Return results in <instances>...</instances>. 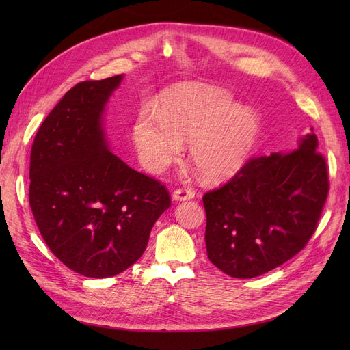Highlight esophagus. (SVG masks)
Returning <instances> with one entry per match:
<instances>
[{
  "mask_svg": "<svg viewBox=\"0 0 350 350\" xmlns=\"http://www.w3.org/2000/svg\"><path fill=\"white\" fill-rule=\"evenodd\" d=\"M194 197V191L191 188H179V189H175L174 194H172V198L175 201H185V200H191Z\"/></svg>",
  "mask_w": 350,
  "mask_h": 350,
  "instance_id": "obj_1",
  "label": "esophagus"
}]
</instances>
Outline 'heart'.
Returning a JSON list of instances; mask_svg holds the SVG:
<instances>
[{
    "label": "heart",
    "instance_id": "b5f03b06",
    "mask_svg": "<svg viewBox=\"0 0 350 350\" xmlns=\"http://www.w3.org/2000/svg\"><path fill=\"white\" fill-rule=\"evenodd\" d=\"M260 134V120L238 107L224 89L183 83L169 89L157 111L143 109L134 122L133 140L143 165L162 171L189 144V161L204 183H221L247 162Z\"/></svg>",
    "mask_w": 350,
    "mask_h": 350
}]
</instances>
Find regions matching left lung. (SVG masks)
Returning a JSON list of instances; mask_svg holds the SVG:
<instances>
[{"instance_id":"8db88e82","label":"left lung","mask_w":350,"mask_h":350,"mask_svg":"<svg viewBox=\"0 0 350 350\" xmlns=\"http://www.w3.org/2000/svg\"><path fill=\"white\" fill-rule=\"evenodd\" d=\"M314 133L296 150L250 159L228 184L204 194L206 248L237 279L261 276L296 256L317 229L328 194Z\"/></svg>"}]
</instances>
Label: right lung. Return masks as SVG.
Masks as SVG:
<instances>
[{
	"instance_id": "1",
	"label": "right lung",
	"mask_w": 350,
	"mask_h": 350,
	"mask_svg": "<svg viewBox=\"0 0 350 350\" xmlns=\"http://www.w3.org/2000/svg\"><path fill=\"white\" fill-rule=\"evenodd\" d=\"M122 79L70 89L39 126L30 153L29 203L42 238L68 269L94 279L133 266L171 206L165 185L111 152L103 113Z\"/></svg>"
}]
</instances>
